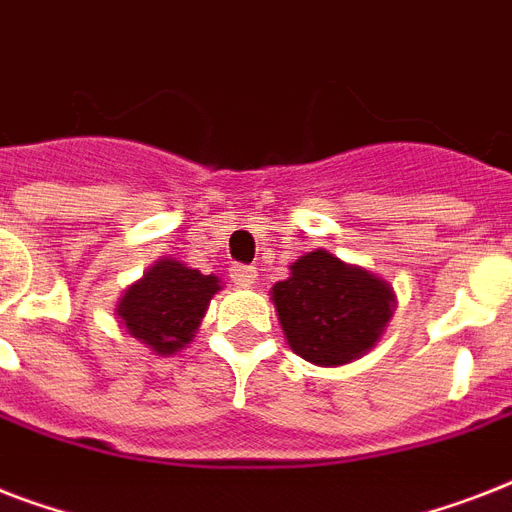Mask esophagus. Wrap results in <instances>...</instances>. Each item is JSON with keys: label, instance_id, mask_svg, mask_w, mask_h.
<instances>
[{"label": "esophagus", "instance_id": "34e87169", "mask_svg": "<svg viewBox=\"0 0 512 512\" xmlns=\"http://www.w3.org/2000/svg\"><path fill=\"white\" fill-rule=\"evenodd\" d=\"M257 279V271L252 265H233L231 268V281L239 287H252Z\"/></svg>", "mask_w": 512, "mask_h": 512}]
</instances>
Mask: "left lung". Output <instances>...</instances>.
I'll list each match as a JSON object with an SVG mask.
<instances>
[{
	"instance_id": "obj_1",
	"label": "left lung",
	"mask_w": 512,
	"mask_h": 512,
	"mask_svg": "<svg viewBox=\"0 0 512 512\" xmlns=\"http://www.w3.org/2000/svg\"><path fill=\"white\" fill-rule=\"evenodd\" d=\"M289 268L292 276L273 287V305L297 356L340 366L372 348L393 313V289L385 281L324 249Z\"/></svg>"
}]
</instances>
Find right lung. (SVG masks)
<instances>
[{"instance_id": "right-lung-1", "label": "right lung", "mask_w": 512, "mask_h": 512, "mask_svg": "<svg viewBox=\"0 0 512 512\" xmlns=\"http://www.w3.org/2000/svg\"><path fill=\"white\" fill-rule=\"evenodd\" d=\"M220 284L177 260H162L124 292L119 319L132 337L156 353H175L191 342Z\"/></svg>"}]
</instances>
